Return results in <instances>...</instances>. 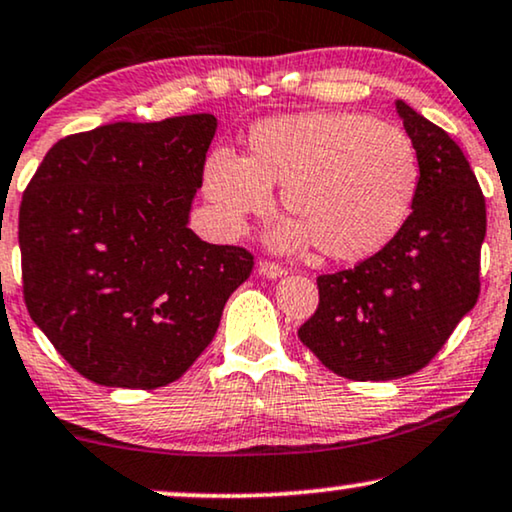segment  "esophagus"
Wrapping results in <instances>:
<instances>
[{"instance_id":"1","label":"esophagus","mask_w":512,"mask_h":512,"mask_svg":"<svg viewBox=\"0 0 512 512\" xmlns=\"http://www.w3.org/2000/svg\"><path fill=\"white\" fill-rule=\"evenodd\" d=\"M258 272H261L263 277H268V280H280V277L287 275V270H284L282 265L270 263V261H261V263H258Z\"/></svg>"}]
</instances>
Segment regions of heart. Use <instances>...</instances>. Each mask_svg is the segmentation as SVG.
I'll return each instance as SVG.
<instances>
[{
    "mask_svg": "<svg viewBox=\"0 0 512 512\" xmlns=\"http://www.w3.org/2000/svg\"><path fill=\"white\" fill-rule=\"evenodd\" d=\"M247 145V157L216 150L204 164V192L228 232L263 214L270 185H282L291 218L270 232L272 247L317 244L331 261L353 263L386 249L414 207L421 167L395 124L362 112H303L258 122Z\"/></svg>",
    "mask_w": 512,
    "mask_h": 512,
    "instance_id": "b5f03b06",
    "label": "heart"
}]
</instances>
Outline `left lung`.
Listing matches in <instances>:
<instances>
[{"instance_id": "left-lung-1", "label": "left lung", "mask_w": 512, "mask_h": 512, "mask_svg": "<svg viewBox=\"0 0 512 512\" xmlns=\"http://www.w3.org/2000/svg\"><path fill=\"white\" fill-rule=\"evenodd\" d=\"M421 181L397 237L353 270L317 277L320 305L298 329L324 367L353 381L416 374L480 296L487 207L463 150L404 101Z\"/></svg>"}]
</instances>
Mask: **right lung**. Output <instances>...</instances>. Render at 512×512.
Returning a JSON list of instances; mask_svg holds the SVG:
<instances>
[{"mask_svg":"<svg viewBox=\"0 0 512 512\" xmlns=\"http://www.w3.org/2000/svg\"><path fill=\"white\" fill-rule=\"evenodd\" d=\"M214 115L115 122L46 152L18 214L32 322L98 386L181 378L251 275L242 247L188 228Z\"/></svg>","mask_w":512,"mask_h":512,"instance_id":"add662e5","label":"right lung"}]
</instances>
